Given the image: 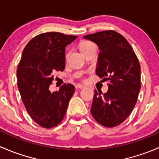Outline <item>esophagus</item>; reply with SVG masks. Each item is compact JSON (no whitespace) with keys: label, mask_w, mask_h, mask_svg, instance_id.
I'll return each instance as SVG.
<instances>
[{"label":"esophagus","mask_w":159,"mask_h":159,"mask_svg":"<svg viewBox=\"0 0 159 159\" xmlns=\"http://www.w3.org/2000/svg\"><path fill=\"white\" fill-rule=\"evenodd\" d=\"M75 88H76L77 89H84V86L83 85V84H77L76 86H75Z\"/></svg>","instance_id":"esophagus-1"}]
</instances>
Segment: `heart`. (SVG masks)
<instances>
[{"instance_id":"b5f03b06","label":"heart","mask_w":159,"mask_h":159,"mask_svg":"<svg viewBox=\"0 0 159 159\" xmlns=\"http://www.w3.org/2000/svg\"><path fill=\"white\" fill-rule=\"evenodd\" d=\"M93 47H95V46H94V44H93L92 42H91V41H81V42L80 43V45H79L80 50H81V51L83 53V54L87 52L88 51H89V50Z\"/></svg>"}]
</instances>
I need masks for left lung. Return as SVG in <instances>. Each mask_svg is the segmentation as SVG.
I'll list each match as a JSON object with an SVG mask.
<instances>
[{"instance_id":"left-lung-1","label":"left lung","mask_w":159,"mask_h":159,"mask_svg":"<svg viewBox=\"0 0 159 159\" xmlns=\"http://www.w3.org/2000/svg\"><path fill=\"white\" fill-rule=\"evenodd\" d=\"M98 47L96 75L108 81L103 94L95 90L91 112L94 119L105 127L122 123L137 102L141 89L139 59L127 40L114 30H104L84 36Z\"/></svg>"}]
</instances>
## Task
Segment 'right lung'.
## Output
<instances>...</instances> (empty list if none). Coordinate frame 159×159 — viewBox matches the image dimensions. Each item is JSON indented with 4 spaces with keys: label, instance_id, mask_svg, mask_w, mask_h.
<instances>
[{
    "label": "right lung",
    "instance_id": "1",
    "mask_svg": "<svg viewBox=\"0 0 159 159\" xmlns=\"http://www.w3.org/2000/svg\"><path fill=\"white\" fill-rule=\"evenodd\" d=\"M77 36L47 32L34 37L22 52L17 70V87L30 118L40 126L50 129L63 120L75 87L65 84L58 91L49 86L55 70L65 68V48Z\"/></svg>",
    "mask_w": 159,
    "mask_h": 159
}]
</instances>
